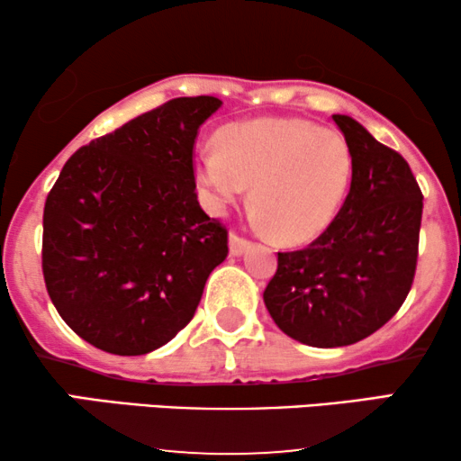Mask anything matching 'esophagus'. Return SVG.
Wrapping results in <instances>:
<instances>
[{"mask_svg":"<svg viewBox=\"0 0 461 461\" xmlns=\"http://www.w3.org/2000/svg\"><path fill=\"white\" fill-rule=\"evenodd\" d=\"M249 241L248 239H243V237H239V235H235V232H230V237H229V249H230V256H241V254H245V251L249 249Z\"/></svg>","mask_w":461,"mask_h":461,"instance_id":"obj_1","label":"esophagus"}]
</instances>
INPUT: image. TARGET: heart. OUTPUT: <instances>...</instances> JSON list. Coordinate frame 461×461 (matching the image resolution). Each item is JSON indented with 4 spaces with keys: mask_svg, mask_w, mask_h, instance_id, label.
Listing matches in <instances>:
<instances>
[{
    "mask_svg": "<svg viewBox=\"0 0 461 461\" xmlns=\"http://www.w3.org/2000/svg\"><path fill=\"white\" fill-rule=\"evenodd\" d=\"M216 149L194 159V180L216 212L251 186L256 220L283 243H306L333 222L350 182L344 136L295 117H262L220 128Z\"/></svg>",
    "mask_w": 461,
    "mask_h": 461,
    "instance_id": "obj_1",
    "label": "heart"
}]
</instances>
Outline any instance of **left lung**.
<instances>
[{
    "label": "left lung",
    "instance_id": "8db88e82",
    "mask_svg": "<svg viewBox=\"0 0 461 461\" xmlns=\"http://www.w3.org/2000/svg\"><path fill=\"white\" fill-rule=\"evenodd\" d=\"M352 157L350 191L323 235L281 251L264 289L276 327L338 348L386 325L411 289L424 197L411 167L348 115H333Z\"/></svg>",
    "mask_w": 461,
    "mask_h": 461
}]
</instances>
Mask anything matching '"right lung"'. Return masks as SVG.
I'll return each instance as SVG.
<instances>
[{"label":"right lung","instance_id":"right-lung-1","mask_svg":"<svg viewBox=\"0 0 461 461\" xmlns=\"http://www.w3.org/2000/svg\"><path fill=\"white\" fill-rule=\"evenodd\" d=\"M222 100L174 98L65 163L43 207L41 268L62 321L96 348L147 355L185 330L229 232L194 193L197 130Z\"/></svg>","mask_w":461,"mask_h":461}]
</instances>
